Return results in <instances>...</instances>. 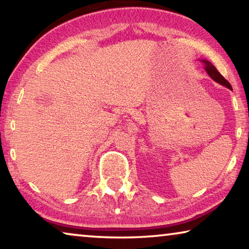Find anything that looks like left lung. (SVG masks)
Instances as JSON below:
<instances>
[{
  "label": "left lung",
  "instance_id": "8db88e82",
  "mask_svg": "<svg viewBox=\"0 0 249 249\" xmlns=\"http://www.w3.org/2000/svg\"><path fill=\"white\" fill-rule=\"evenodd\" d=\"M204 62V66H205V70L206 72H208V74L210 75L211 78H212L214 81H216L217 83L222 84V86H225L226 88H229V89L231 90V86L230 84V82L227 81V80L223 77V75L218 72L217 69L214 67L212 64H211L210 61L208 60H202Z\"/></svg>",
  "mask_w": 249,
  "mask_h": 249
}]
</instances>
